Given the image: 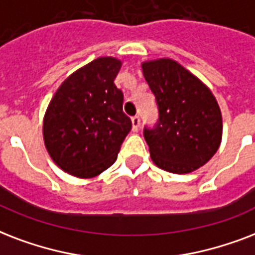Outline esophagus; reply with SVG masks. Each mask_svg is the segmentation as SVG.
<instances>
[{
    "label": "esophagus",
    "mask_w": 255,
    "mask_h": 255,
    "mask_svg": "<svg viewBox=\"0 0 255 255\" xmlns=\"http://www.w3.org/2000/svg\"><path fill=\"white\" fill-rule=\"evenodd\" d=\"M131 129H133V131H138V129H139V117L138 116H134L131 118Z\"/></svg>",
    "instance_id": "34e87169"
}]
</instances>
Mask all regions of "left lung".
Returning <instances> with one entry per match:
<instances>
[{
	"label": "left lung",
	"mask_w": 255,
	"mask_h": 255,
	"mask_svg": "<svg viewBox=\"0 0 255 255\" xmlns=\"http://www.w3.org/2000/svg\"><path fill=\"white\" fill-rule=\"evenodd\" d=\"M157 100L158 124L143 130L151 161L163 170L187 174L209 162L222 141V114L212 90L170 58L142 62Z\"/></svg>",
	"instance_id": "8db88e82"
}]
</instances>
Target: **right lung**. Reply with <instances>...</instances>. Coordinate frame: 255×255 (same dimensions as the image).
Here are the masks:
<instances>
[{"instance_id": "obj_1", "label": "right lung", "mask_w": 255, "mask_h": 255, "mask_svg": "<svg viewBox=\"0 0 255 255\" xmlns=\"http://www.w3.org/2000/svg\"><path fill=\"white\" fill-rule=\"evenodd\" d=\"M122 66L100 57L72 73L57 89L43 117V142L57 166L78 178H93L117 159L131 121L114 85Z\"/></svg>"}]
</instances>
